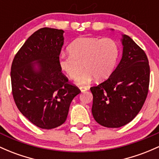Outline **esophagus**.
<instances>
[{
    "label": "esophagus",
    "instance_id": "obj_1",
    "mask_svg": "<svg viewBox=\"0 0 159 159\" xmlns=\"http://www.w3.org/2000/svg\"><path fill=\"white\" fill-rule=\"evenodd\" d=\"M79 89H80V90H81V92H84V91H87V90H88V88H87V87H84V86H81V87H80Z\"/></svg>",
    "mask_w": 159,
    "mask_h": 159
}]
</instances>
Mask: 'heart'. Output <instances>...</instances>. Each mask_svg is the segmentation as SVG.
<instances>
[{"label": "heart", "mask_w": 159, "mask_h": 159, "mask_svg": "<svg viewBox=\"0 0 159 159\" xmlns=\"http://www.w3.org/2000/svg\"><path fill=\"white\" fill-rule=\"evenodd\" d=\"M69 55H61L58 63L61 71L78 84L107 79L116 68L119 47L115 40L106 38H78L68 48Z\"/></svg>", "instance_id": "obj_1"}]
</instances>
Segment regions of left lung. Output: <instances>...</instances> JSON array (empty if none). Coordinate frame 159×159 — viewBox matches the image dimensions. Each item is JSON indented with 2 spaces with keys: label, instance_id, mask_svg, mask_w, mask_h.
Instances as JSON below:
<instances>
[{
  "label": "left lung",
  "instance_id": "1",
  "mask_svg": "<svg viewBox=\"0 0 159 159\" xmlns=\"http://www.w3.org/2000/svg\"><path fill=\"white\" fill-rule=\"evenodd\" d=\"M121 41L119 64L106 81L90 88L92 114L106 128H120L131 121L142 109L149 90L150 69L146 53L126 34H122Z\"/></svg>",
  "mask_w": 159,
  "mask_h": 159
}]
</instances>
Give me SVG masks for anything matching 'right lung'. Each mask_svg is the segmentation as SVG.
I'll return each instance as SVG.
<instances>
[{"instance_id":"right-lung-1","label":"right lung","mask_w":159,"mask_h":159,"mask_svg":"<svg viewBox=\"0 0 159 159\" xmlns=\"http://www.w3.org/2000/svg\"><path fill=\"white\" fill-rule=\"evenodd\" d=\"M63 33L62 29H38L16 54L11 66L16 105L26 118L42 129L62 125L71 101L81 93L68 82L59 66Z\"/></svg>"}]
</instances>
